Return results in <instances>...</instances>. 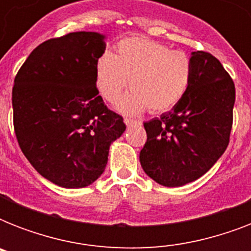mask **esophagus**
I'll use <instances>...</instances> for the list:
<instances>
[{"mask_svg":"<svg viewBox=\"0 0 251 251\" xmlns=\"http://www.w3.org/2000/svg\"><path fill=\"white\" fill-rule=\"evenodd\" d=\"M124 122H125L126 125L130 126V125H135V124H141L139 121H137V120H133V118H129V117H126L125 120H124Z\"/></svg>","mask_w":251,"mask_h":251,"instance_id":"1","label":"esophagus"}]
</instances>
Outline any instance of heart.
<instances>
[{"mask_svg":"<svg viewBox=\"0 0 251 251\" xmlns=\"http://www.w3.org/2000/svg\"><path fill=\"white\" fill-rule=\"evenodd\" d=\"M193 64L182 50L147 37L124 39L116 53L106 52L96 64V86L106 101L116 102L129 86L118 109L127 114L160 113L171 109L186 95L191 82Z\"/></svg>","mask_w":251,"mask_h":251,"instance_id":"heart-1","label":"heart"}]
</instances>
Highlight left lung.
Instances as JSON below:
<instances>
[{
	"label": "left lung",
	"instance_id": "left-lung-1",
	"mask_svg": "<svg viewBox=\"0 0 251 251\" xmlns=\"http://www.w3.org/2000/svg\"><path fill=\"white\" fill-rule=\"evenodd\" d=\"M191 82L173 109L145 122L143 171L163 186H182L202 177L228 147L233 124L234 83L211 53H191Z\"/></svg>",
	"mask_w": 251,
	"mask_h": 251
}]
</instances>
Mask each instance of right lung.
Masks as SVG:
<instances>
[{"mask_svg": "<svg viewBox=\"0 0 251 251\" xmlns=\"http://www.w3.org/2000/svg\"><path fill=\"white\" fill-rule=\"evenodd\" d=\"M104 35L70 32L33 49L15 75L14 130L22 152L44 178L66 189L102 175L124 118L106 108L96 88Z\"/></svg>", "mask_w": 251, "mask_h": 251, "instance_id": "1", "label": "right lung"}]
</instances>
